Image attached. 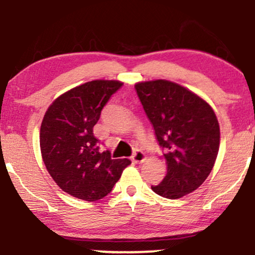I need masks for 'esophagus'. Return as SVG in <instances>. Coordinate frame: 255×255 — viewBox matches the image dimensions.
Instances as JSON below:
<instances>
[{"instance_id": "obj_1", "label": "esophagus", "mask_w": 255, "mask_h": 255, "mask_svg": "<svg viewBox=\"0 0 255 255\" xmlns=\"http://www.w3.org/2000/svg\"><path fill=\"white\" fill-rule=\"evenodd\" d=\"M145 159H146V154L140 150L134 151L133 156H131V160H133L134 163H141V162H144Z\"/></svg>"}]
</instances>
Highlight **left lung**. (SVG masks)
I'll return each instance as SVG.
<instances>
[{
  "label": "left lung",
  "instance_id": "1",
  "mask_svg": "<svg viewBox=\"0 0 255 255\" xmlns=\"http://www.w3.org/2000/svg\"><path fill=\"white\" fill-rule=\"evenodd\" d=\"M135 90L159 145L166 175L151 186L160 197L178 199L199 188L211 172L219 150L218 120L211 105L169 80L141 81Z\"/></svg>",
  "mask_w": 255,
  "mask_h": 255
}]
</instances>
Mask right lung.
Returning a JSON list of instances; mask_svg holds the SVG:
<instances>
[{
  "mask_svg": "<svg viewBox=\"0 0 255 255\" xmlns=\"http://www.w3.org/2000/svg\"><path fill=\"white\" fill-rule=\"evenodd\" d=\"M119 80H92L62 93L50 104L40 126L39 144L44 164L52 180L72 197L96 201L111 192L127 158L111 159L99 152L93 135L101 111L122 86Z\"/></svg>",
  "mask_w": 255,
  "mask_h": 255,
  "instance_id": "right-lung-1",
  "label": "right lung"
}]
</instances>
